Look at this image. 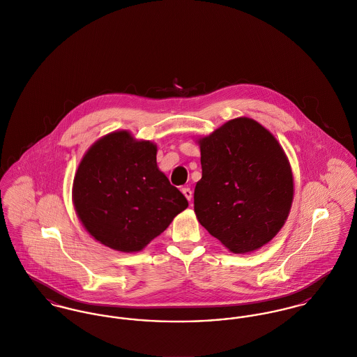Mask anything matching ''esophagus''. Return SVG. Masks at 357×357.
Returning <instances> with one entry per match:
<instances>
[{
	"label": "esophagus",
	"instance_id": "obj_1",
	"mask_svg": "<svg viewBox=\"0 0 357 357\" xmlns=\"http://www.w3.org/2000/svg\"><path fill=\"white\" fill-rule=\"evenodd\" d=\"M183 193H184V196L188 199V200H192V196H193V192H192V190L190 188H183Z\"/></svg>",
	"mask_w": 357,
	"mask_h": 357
}]
</instances>
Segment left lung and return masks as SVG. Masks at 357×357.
I'll return each mask as SVG.
<instances>
[{"label": "left lung", "mask_w": 357, "mask_h": 357, "mask_svg": "<svg viewBox=\"0 0 357 357\" xmlns=\"http://www.w3.org/2000/svg\"><path fill=\"white\" fill-rule=\"evenodd\" d=\"M202 178L193 195L200 225L230 252L260 249L283 227L294 197L289 162L256 120H229L200 138Z\"/></svg>", "instance_id": "1"}]
</instances>
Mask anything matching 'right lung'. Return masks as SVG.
I'll use <instances>...</instances> for the list:
<instances>
[{
  "label": "right lung",
  "mask_w": 357,
  "mask_h": 357,
  "mask_svg": "<svg viewBox=\"0 0 357 357\" xmlns=\"http://www.w3.org/2000/svg\"><path fill=\"white\" fill-rule=\"evenodd\" d=\"M73 203L86 231L119 252H139L188 207L157 167V146L128 131L91 146L73 181Z\"/></svg>",
  "instance_id": "1"
}]
</instances>
